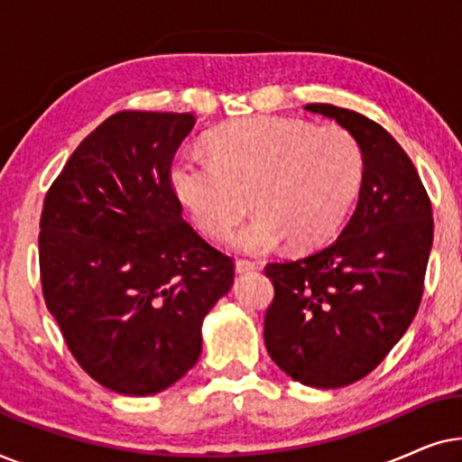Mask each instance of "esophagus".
Segmentation results:
<instances>
[{
  "label": "esophagus",
  "mask_w": 462,
  "mask_h": 462,
  "mask_svg": "<svg viewBox=\"0 0 462 462\" xmlns=\"http://www.w3.org/2000/svg\"><path fill=\"white\" fill-rule=\"evenodd\" d=\"M252 269H256L254 261H248V258H237L236 261L237 273H245V271H252Z\"/></svg>",
  "instance_id": "1"
}]
</instances>
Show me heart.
I'll return each mask as SVG.
<instances>
[{"label": "heart", "mask_w": 462, "mask_h": 462, "mask_svg": "<svg viewBox=\"0 0 462 462\" xmlns=\"http://www.w3.org/2000/svg\"><path fill=\"white\" fill-rule=\"evenodd\" d=\"M212 155L182 151L170 182L199 231L223 237L250 204L256 214L233 233V248L269 252L328 242L356 204L364 155L340 128L282 117H245L210 138Z\"/></svg>", "instance_id": "heart-1"}]
</instances>
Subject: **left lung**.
I'll list each match as a JSON object with an SVG mask.
<instances>
[{
  "label": "left lung",
  "instance_id": "1",
  "mask_svg": "<svg viewBox=\"0 0 462 462\" xmlns=\"http://www.w3.org/2000/svg\"><path fill=\"white\" fill-rule=\"evenodd\" d=\"M305 111L356 138L364 179L356 212L332 244L264 267L275 288L264 345L294 381L337 389L368 376L412 324L433 244L431 199L383 125L334 105Z\"/></svg>",
  "mask_w": 462,
  "mask_h": 462
}]
</instances>
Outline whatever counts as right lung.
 <instances>
[{
  "mask_svg": "<svg viewBox=\"0 0 462 462\" xmlns=\"http://www.w3.org/2000/svg\"><path fill=\"white\" fill-rule=\"evenodd\" d=\"M191 113L119 111L48 189L43 300L78 364L122 395H153L201 353V321L233 286V258L182 218L170 182Z\"/></svg>",
  "mask_w": 462,
  "mask_h": 462,
  "instance_id": "1",
  "label": "right lung"
}]
</instances>
